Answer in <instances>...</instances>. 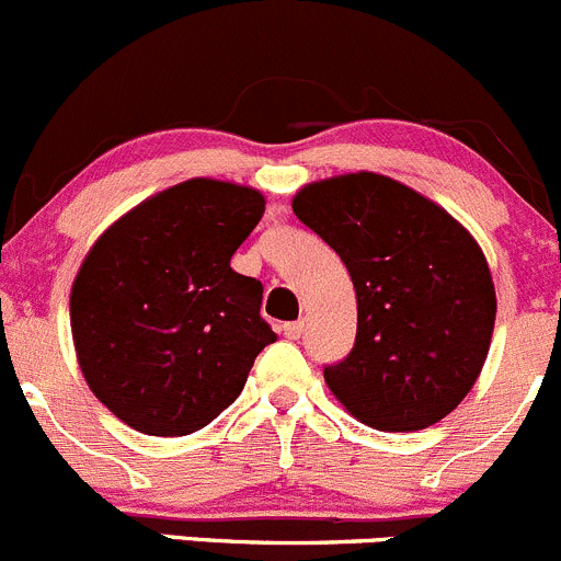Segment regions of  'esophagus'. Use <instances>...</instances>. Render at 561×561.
<instances>
[{"label": "esophagus", "mask_w": 561, "mask_h": 561, "mask_svg": "<svg viewBox=\"0 0 561 561\" xmlns=\"http://www.w3.org/2000/svg\"><path fill=\"white\" fill-rule=\"evenodd\" d=\"M305 332V321H291V323H283V334H286L288 340H297L302 337Z\"/></svg>", "instance_id": "esophagus-1"}]
</instances>
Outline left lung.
Masks as SVG:
<instances>
[{"instance_id": "obj_1", "label": "left lung", "mask_w": 561, "mask_h": 561, "mask_svg": "<svg viewBox=\"0 0 561 561\" xmlns=\"http://www.w3.org/2000/svg\"><path fill=\"white\" fill-rule=\"evenodd\" d=\"M291 207L354 280L356 343L323 367L329 391L383 432L446 419L470 394L494 332V280L476 238L437 202L378 172L308 183Z\"/></svg>"}]
</instances>
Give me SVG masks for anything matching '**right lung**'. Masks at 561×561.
I'll return each instance as SVG.
<instances>
[{"mask_svg":"<svg viewBox=\"0 0 561 561\" xmlns=\"http://www.w3.org/2000/svg\"><path fill=\"white\" fill-rule=\"evenodd\" d=\"M264 216L251 186L192 178L148 196L91 245L69 294L80 373L142 435H192L240 397L275 332L262 283L229 267Z\"/></svg>","mask_w":561,"mask_h":561,"instance_id":"1","label":"right lung"}]
</instances>
